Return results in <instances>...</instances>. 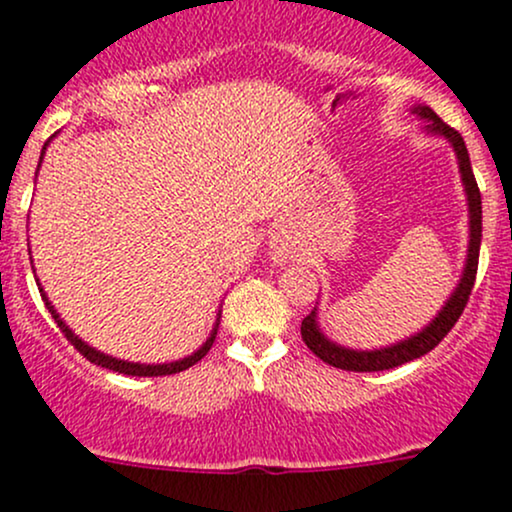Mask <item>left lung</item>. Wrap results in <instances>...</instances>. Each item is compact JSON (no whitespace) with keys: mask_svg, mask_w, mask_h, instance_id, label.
<instances>
[{"mask_svg":"<svg viewBox=\"0 0 512 512\" xmlns=\"http://www.w3.org/2000/svg\"><path fill=\"white\" fill-rule=\"evenodd\" d=\"M414 115L429 120L427 129L434 134H444L451 144H454L456 159H459L461 179H464L466 196H469V213H471V240H469V257H466L464 277H461L459 287L451 294V299L446 301L444 309L439 311L437 319L432 321L424 331H419L417 336L407 338V341L395 343L390 348H380V351H351V348H341L336 343H331L324 333L316 326V311H311L304 321H301V338L309 346V351L319 355L321 360L333 368L341 370H353V373H375V370H390L397 368L402 363H410L414 358H422L424 353H429L432 348L439 346L441 338L454 328L459 316L464 314L466 304H469L473 282H476V270H478V252H481V191H478L476 176H473L469 152H466L464 137L456 132L454 127L446 125L444 120L432 110V107L422 105L414 107Z\"/></svg>","mask_w":512,"mask_h":512,"instance_id":"obj_1","label":"left lung"}]
</instances>
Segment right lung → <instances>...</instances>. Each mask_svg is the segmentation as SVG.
<instances>
[{"instance_id": "add662e5", "label": "right lung", "mask_w": 512, "mask_h": 512, "mask_svg": "<svg viewBox=\"0 0 512 512\" xmlns=\"http://www.w3.org/2000/svg\"><path fill=\"white\" fill-rule=\"evenodd\" d=\"M43 149H46V147H43ZM39 292H41L43 301H46L48 311H51L53 321H56L58 328H61V333H63V336H66L68 341L73 343V348H75V351H78L80 355H83V358H88L90 363L100 365V368H107V370H115V373L137 375V378H157V375H174V373H181V370H186V368H191V365H196L198 360L203 358V355H206L208 351H211V346H213V341H215V333H218V324H215L213 333H211V338H208V341L203 343V346L198 348L196 353H193V355H188V358H184V360H176V363H164V365H142V363H127V360H117V358H112V355H105V353L95 351V348H90L88 343H83V341H80V338L75 336V333L71 331V328H68L66 324H63V321H61V316L56 314V309H53V306H51V301H48V299H46V294H43V289H39Z\"/></svg>"}]
</instances>
